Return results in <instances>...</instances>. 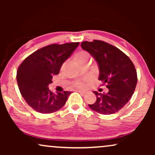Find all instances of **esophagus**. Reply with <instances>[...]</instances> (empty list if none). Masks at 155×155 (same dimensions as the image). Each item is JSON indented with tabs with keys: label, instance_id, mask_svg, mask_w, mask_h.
<instances>
[{
	"label": "esophagus",
	"instance_id": "esophagus-1",
	"mask_svg": "<svg viewBox=\"0 0 155 155\" xmlns=\"http://www.w3.org/2000/svg\"><path fill=\"white\" fill-rule=\"evenodd\" d=\"M76 91H77V92H79V93H80V94H85V93H86V92H85V91H84V90H76Z\"/></svg>",
	"mask_w": 155,
	"mask_h": 155
}]
</instances>
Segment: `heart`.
I'll list each match as a JSON object with an SVG mask.
<instances>
[{
    "instance_id": "obj_1",
    "label": "heart",
    "mask_w": 155,
    "mask_h": 155,
    "mask_svg": "<svg viewBox=\"0 0 155 155\" xmlns=\"http://www.w3.org/2000/svg\"><path fill=\"white\" fill-rule=\"evenodd\" d=\"M74 59H75V62L78 63V64H80V63L82 62H87L88 60L87 53L86 51H84L78 52L74 56ZM78 86H82V83H78Z\"/></svg>"
}]
</instances>
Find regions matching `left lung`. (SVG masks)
<instances>
[{"label":"left lung","mask_w":155,"mask_h":155,"mask_svg":"<svg viewBox=\"0 0 155 155\" xmlns=\"http://www.w3.org/2000/svg\"><path fill=\"white\" fill-rule=\"evenodd\" d=\"M81 47L97 61L99 80L109 89L107 93L94 91L97 100L89 107L104 115L116 113L128 102L135 91L137 78L134 65L124 52L105 41H83Z\"/></svg>","instance_id":"obj_1"}]
</instances>
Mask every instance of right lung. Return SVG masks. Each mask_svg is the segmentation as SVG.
Returning <instances> with one entry per match:
<instances>
[{"instance_id": "1", "label": "right lung", "mask_w": 155, "mask_h": 155, "mask_svg": "<svg viewBox=\"0 0 155 155\" xmlns=\"http://www.w3.org/2000/svg\"><path fill=\"white\" fill-rule=\"evenodd\" d=\"M79 42L51 44L36 51L25 59L17 72L20 92L36 111L51 114L61 109L71 92L54 94L48 85L53 75H58L63 63L71 56Z\"/></svg>"}]
</instances>
